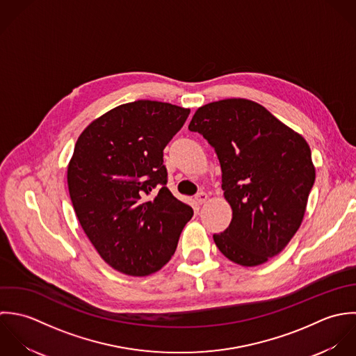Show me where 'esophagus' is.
I'll return each mask as SVG.
<instances>
[{
	"label": "esophagus",
	"mask_w": 356,
	"mask_h": 356,
	"mask_svg": "<svg viewBox=\"0 0 356 356\" xmlns=\"http://www.w3.org/2000/svg\"><path fill=\"white\" fill-rule=\"evenodd\" d=\"M207 200H208V194H207V193H204V191H201V193H198V194L195 195V201H197L200 205L205 204V202H207Z\"/></svg>",
	"instance_id": "34e87169"
}]
</instances>
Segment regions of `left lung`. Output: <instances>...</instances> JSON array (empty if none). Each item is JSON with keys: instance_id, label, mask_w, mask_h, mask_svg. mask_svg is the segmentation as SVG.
<instances>
[{"instance_id": "obj_1", "label": "left lung", "mask_w": 356, "mask_h": 356, "mask_svg": "<svg viewBox=\"0 0 356 356\" xmlns=\"http://www.w3.org/2000/svg\"><path fill=\"white\" fill-rule=\"evenodd\" d=\"M188 129L212 145L232 220L214 234L231 261L253 267L284 249L297 232L314 187L307 142L263 106L227 99L202 106Z\"/></svg>"}]
</instances>
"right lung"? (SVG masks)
Masks as SVG:
<instances>
[{
	"instance_id": "obj_1",
	"label": "right lung",
	"mask_w": 356,
	"mask_h": 356,
	"mask_svg": "<svg viewBox=\"0 0 356 356\" xmlns=\"http://www.w3.org/2000/svg\"><path fill=\"white\" fill-rule=\"evenodd\" d=\"M190 110L138 100L113 108L78 138L67 169L72 207L86 236L114 270L144 277L173 256L191 207L166 187L163 148Z\"/></svg>"
}]
</instances>
